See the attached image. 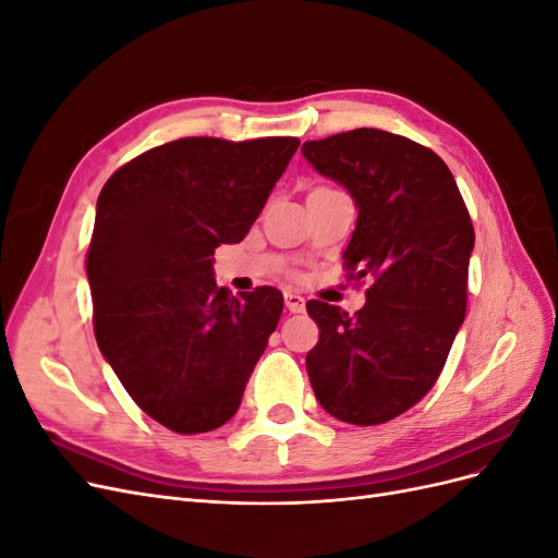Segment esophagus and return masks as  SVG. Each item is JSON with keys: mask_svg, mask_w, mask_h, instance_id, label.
Listing matches in <instances>:
<instances>
[{"mask_svg": "<svg viewBox=\"0 0 558 558\" xmlns=\"http://www.w3.org/2000/svg\"><path fill=\"white\" fill-rule=\"evenodd\" d=\"M283 302H286V310H289L291 314H302V312H305V298H302L295 291H286L283 293Z\"/></svg>", "mask_w": 558, "mask_h": 558, "instance_id": "obj_1", "label": "esophagus"}]
</instances>
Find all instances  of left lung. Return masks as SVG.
I'll return each instance as SVG.
<instances>
[{
    "mask_svg": "<svg viewBox=\"0 0 558 558\" xmlns=\"http://www.w3.org/2000/svg\"><path fill=\"white\" fill-rule=\"evenodd\" d=\"M302 156L356 202L342 258L351 279L373 281L353 316L307 302L320 330L307 375L335 418L386 424L442 373L465 318L475 230L445 160L400 134L359 128L305 142Z\"/></svg>",
    "mask_w": 558,
    "mask_h": 558,
    "instance_id": "left-lung-1",
    "label": "left lung"
}]
</instances>
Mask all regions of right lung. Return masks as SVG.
Masks as SVG:
<instances>
[{
    "label": "right lung",
    "instance_id": "obj_1",
    "mask_svg": "<svg viewBox=\"0 0 558 558\" xmlns=\"http://www.w3.org/2000/svg\"><path fill=\"white\" fill-rule=\"evenodd\" d=\"M300 142L185 137L116 170L97 197L86 272L97 347L130 398L181 435L238 412L275 332L272 286H216L214 251L238 244Z\"/></svg>",
    "mask_w": 558,
    "mask_h": 558
}]
</instances>
